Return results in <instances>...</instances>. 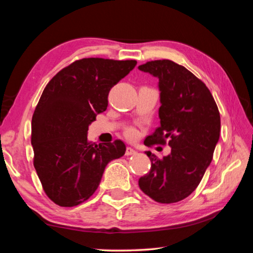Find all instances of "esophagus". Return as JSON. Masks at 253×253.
Here are the masks:
<instances>
[{"mask_svg":"<svg viewBox=\"0 0 253 253\" xmlns=\"http://www.w3.org/2000/svg\"><path fill=\"white\" fill-rule=\"evenodd\" d=\"M125 154L127 156H130V155H135V154H137V152L135 151L134 148H131V147H127L126 148V152H125Z\"/></svg>","mask_w":253,"mask_h":253,"instance_id":"obj_1","label":"esophagus"}]
</instances>
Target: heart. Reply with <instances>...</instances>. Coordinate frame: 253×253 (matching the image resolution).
I'll list each match as a JSON object with an SVG mask.
<instances>
[{
    "mask_svg": "<svg viewBox=\"0 0 253 253\" xmlns=\"http://www.w3.org/2000/svg\"><path fill=\"white\" fill-rule=\"evenodd\" d=\"M126 136L128 137V138L134 139L137 137V131L134 129V128H128V129L126 130Z\"/></svg>",
    "mask_w": 253,
    "mask_h": 253,
    "instance_id": "obj_1",
    "label": "heart"
}]
</instances>
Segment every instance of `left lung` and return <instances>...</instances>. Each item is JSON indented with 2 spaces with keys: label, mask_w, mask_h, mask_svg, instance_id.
<instances>
[{
  "label": "left lung",
  "mask_w": 253,
  "mask_h": 253,
  "mask_svg": "<svg viewBox=\"0 0 253 253\" xmlns=\"http://www.w3.org/2000/svg\"><path fill=\"white\" fill-rule=\"evenodd\" d=\"M158 78L161 126L144 144L170 146V154L158 158L151 152L149 172L139 178L145 194L158 203H176L187 198L211 164L219 142L220 113L211 91L185 67L170 60H154L138 67Z\"/></svg>",
  "instance_id": "left-lung-1"
}]
</instances>
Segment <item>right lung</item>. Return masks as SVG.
<instances>
[{"label": "right lung", "mask_w": 253, "mask_h": 253, "mask_svg": "<svg viewBox=\"0 0 253 253\" xmlns=\"http://www.w3.org/2000/svg\"><path fill=\"white\" fill-rule=\"evenodd\" d=\"M136 60L84 58L60 70L45 85L32 116L33 165L48 198L71 208L99 186L106 165L122 157V140L89 142V125L107 109L108 93L134 69Z\"/></svg>", "instance_id": "right-lung-1"}]
</instances>
